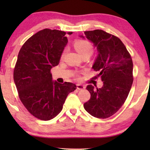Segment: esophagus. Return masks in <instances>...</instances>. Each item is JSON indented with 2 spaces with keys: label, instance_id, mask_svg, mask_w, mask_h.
Wrapping results in <instances>:
<instances>
[{
  "label": "esophagus",
  "instance_id": "obj_1",
  "mask_svg": "<svg viewBox=\"0 0 150 150\" xmlns=\"http://www.w3.org/2000/svg\"><path fill=\"white\" fill-rule=\"evenodd\" d=\"M76 88H77L78 90H82V89H85V86L82 85H80V84H77Z\"/></svg>",
  "mask_w": 150,
  "mask_h": 150
}]
</instances>
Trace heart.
Instances as JSON below:
<instances>
[{
	"label": "heart",
	"instance_id": "obj_1",
	"mask_svg": "<svg viewBox=\"0 0 150 150\" xmlns=\"http://www.w3.org/2000/svg\"><path fill=\"white\" fill-rule=\"evenodd\" d=\"M74 48L77 52L81 55L82 57L84 55H91L93 52V46L89 41L85 40H77L74 42ZM66 50H63L61 54V57H64Z\"/></svg>",
	"mask_w": 150,
	"mask_h": 150
}]
</instances>
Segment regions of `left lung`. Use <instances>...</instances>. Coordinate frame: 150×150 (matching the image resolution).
<instances>
[{"mask_svg":"<svg viewBox=\"0 0 150 150\" xmlns=\"http://www.w3.org/2000/svg\"><path fill=\"white\" fill-rule=\"evenodd\" d=\"M84 33L97 47L93 69L103 82L102 88L87 85L91 98L84 108L92 116L106 119L117 112L128 97L133 83L132 60L117 37L100 29Z\"/></svg>","mask_w":150,"mask_h":150,"instance_id":"left-lung-1","label":"left lung"}]
</instances>
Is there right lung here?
Masks as SVG:
<instances>
[{
    "label": "right lung",
    "mask_w": 150,
    "mask_h": 150,
    "mask_svg": "<svg viewBox=\"0 0 150 150\" xmlns=\"http://www.w3.org/2000/svg\"><path fill=\"white\" fill-rule=\"evenodd\" d=\"M65 33L45 28L26 41L20 48L13 69V80L22 103L32 115L48 121L63 108L67 96L76 89L75 84L53 82L52 67L59 64L67 43Z\"/></svg>",
    "instance_id": "add662e5"
}]
</instances>
